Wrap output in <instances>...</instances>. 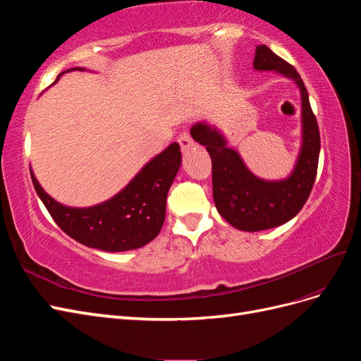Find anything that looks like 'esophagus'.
I'll return each mask as SVG.
<instances>
[{"instance_id": "1", "label": "esophagus", "mask_w": 361, "mask_h": 361, "mask_svg": "<svg viewBox=\"0 0 361 361\" xmlns=\"http://www.w3.org/2000/svg\"><path fill=\"white\" fill-rule=\"evenodd\" d=\"M178 141H179V145H180V147H182L183 152H188V150L194 146V141H192V138L190 137L188 133H182V134L179 135Z\"/></svg>"}]
</instances>
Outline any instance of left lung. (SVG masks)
I'll list each match as a JSON object with an SVG mask.
<instances>
[{"mask_svg": "<svg viewBox=\"0 0 361 361\" xmlns=\"http://www.w3.org/2000/svg\"><path fill=\"white\" fill-rule=\"evenodd\" d=\"M253 68L276 72L293 81L301 99V146L292 171L283 179H262L251 171L239 152L228 147L226 135L209 122L191 126V137L206 146L212 159V194L216 211L243 232L279 227L297 215L307 202L318 170L319 128L300 73L267 45L256 47Z\"/></svg>", "mask_w": 361, "mask_h": 361, "instance_id": "left-lung-1", "label": "left lung"}]
</instances>
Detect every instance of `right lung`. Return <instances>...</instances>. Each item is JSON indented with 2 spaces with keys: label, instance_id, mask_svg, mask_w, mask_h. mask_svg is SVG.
<instances>
[{
  "label": "right lung",
  "instance_id": "1",
  "mask_svg": "<svg viewBox=\"0 0 361 361\" xmlns=\"http://www.w3.org/2000/svg\"><path fill=\"white\" fill-rule=\"evenodd\" d=\"M72 71L85 68L64 71L57 81L63 73ZM180 162V147L171 143L146 162L111 199L87 207L66 206L52 199L42 188L31 167L30 173L39 199L63 232L85 247L120 253L145 247L158 236L166 218L167 194Z\"/></svg>",
  "mask_w": 361,
  "mask_h": 361
}]
</instances>
